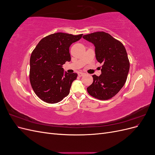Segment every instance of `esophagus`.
<instances>
[{"label": "esophagus", "mask_w": 155, "mask_h": 155, "mask_svg": "<svg viewBox=\"0 0 155 155\" xmlns=\"http://www.w3.org/2000/svg\"><path fill=\"white\" fill-rule=\"evenodd\" d=\"M78 76L80 77V76H83L84 75H85V73H83V72H78Z\"/></svg>", "instance_id": "esophagus-1"}]
</instances>
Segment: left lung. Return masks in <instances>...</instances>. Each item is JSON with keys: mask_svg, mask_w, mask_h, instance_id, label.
<instances>
[{"mask_svg": "<svg viewBox=\"0 0 155 155\" xmlns=\"http://www.w3.org/2000/svg\"><path fill=\"white\" fill-rule=\"evenodd\" d=\"M83 38L95 46L96 58L102 63L100 76L93 75V83L87 87L92 97L100 100L110 99L125 83L130 64L123 44L104 31L85 35Z\"/></svg>", "mask_w": 155, "mask_h": 155, "instance_id": "1", "label": "left lung"}]
</instances>
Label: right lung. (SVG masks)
<instances>
[{
    "instance_id": "add662e5",
    "label": "right lung",
    "mask_w": 155,
    "mask_h": 155,
    "mask_svg": "<svg viewBox=\"0 0 155 155\" xmlns=\"http://www.w3.org/2000/svg\"><path fill=\"white\" fill-rule=\"evenodd\" d=\"M83 34L55 33L42 39L32 51L30 81L35 94L48 104H56L67 97L76 73L64 72L63 64L70 61L69 48Z\"/></svg>"
}]
</instances>
